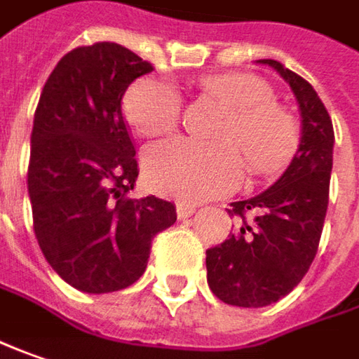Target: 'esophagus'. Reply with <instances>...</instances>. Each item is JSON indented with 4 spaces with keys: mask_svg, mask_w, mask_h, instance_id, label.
Returning a JSON list of instances; mask_svg holds the SVG:
<instances>
[{
    "mask_svg": "<svg viewBox=\"0 0 359 359\" xmlns=\"http://www.w3.org/2000/svg\"><path fill=\"white\" fill-rule=\"evenodd\" d=\"M195 205H191V203H177V215H179V219H187V217H191L193 212H195Z\"/></svg>",
    "mask_w": 359,
    "mask_h": 359,
    "instance_id": "obj_1",
    "label": "esophagus"
}]
</instances>
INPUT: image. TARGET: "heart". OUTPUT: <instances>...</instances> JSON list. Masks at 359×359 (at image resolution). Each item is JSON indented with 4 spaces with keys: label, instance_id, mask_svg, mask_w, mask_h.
Segmentation results:
<instances>
[{
    "label": "heart",
    "instance_id": "obj_1",
    "mask_svg": "<svg viewBox=\"0 0 359 359\" xmlns=\"http://www.w3.org/2000/svg\"><path fill=\"white\" fill-rule=\"evenodd\" d=\"M201 86L231 106L219 138L205 144L172 138L144 152L149 184L168 196L203 201L233 191L243 175V156L253 172L265 175L285 163L297 140L295 118L273 102V90L249 74H217ZM124 116L140 136L172 133L180 118V96L168 82L142 78L124 96Z\"/></svg>",
    "mask_w": 359,
    "mask_h": 359
}]
</instances>
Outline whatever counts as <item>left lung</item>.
<instances>
[{
	"mask_svg": "<svg viewBox=\"0 0 359 359\" xmlns=\"http://www.w3.org/2000/svg\"><path fill=\"white\" fill-rule=\"evenodd\" d=\"M302 112V142L285 172L261 195L231 203L239 226L207 249L210 291L229 305L263 307L285 297L304 279L320 247L330 201L334 126L313 86L275 60Z\"/></svg>",
	"mask_w": 359,
	"mask_h": 359,
	"instance_id": "obj_1",
	"label": "left lung"
}]
</instances>
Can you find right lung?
Returning a JSON list of instances; mask_svg holds the SVG:
<instances>
[{
	"label": "right lung",
	"mask_w": 359,
	"mask_h": 359,
	"mask_svg": "<svg viewBox=\"0 0 359 359\" xmlns=\"http://www.w3.org/2000/svg\"><path fill=\"white\" fill-rule=\"evenodd\" d=\"M152 64L114 41L64 55L34 114L27 193L48 263L86 293L128 287L144 273L152 239L175 225V205L130 198L138 179L126 88Z\"/></svg>",
	"instance_id": "obj_1"
}]
</instances>
